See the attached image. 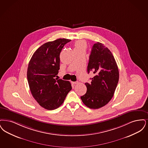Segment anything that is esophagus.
<instances>
[{"instance_id": "1", "label": "esophagus", "mask_w": 148, "mask_h": 148, "mask_svg": "<svg viewBox=\"0 0 148 148\" xmlns=\"http://www.w3.org/2000/svg\"><path fill=\"white\" fill-rule=\"evenodd\" d=\"M72 84H73V85H76V84H78V81H76V82H72Z\"/></svg>"}]
</instances>
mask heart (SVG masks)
Instances as JSON below:
<instances>
[{
  "label": "heart",
  "mask_w": 148,
  "mask_h": 148,
  "mask_svg": "<svg viewBox=\"0 0 148 148\" xmlns=\"http://www.w3.org/2000/svg\"><path fill=\"white\" fill-rule=\"evenodd\" d=\"M87 48V44L83 40H78L75 43L74 51H84Z\"/></svg>",
  "instance_id": "1"
}]
</instances>
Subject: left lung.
Listing matches in <instances>:
<instances>
[{
  "label": "left lung",
  "mask_w": 148,
  "mask_h": 148,
  "mask_svg": "<svg viewBox=\"0 0 148 148\" xmlns=\"http://www.w3.org/2000/svg\"><path fill=\"white\" fill-rule=\"evenodd\" d=\"M89 73L95 76L86 83L87 92L81 97L83 103L91 109H98L109 102L113 96L119 81V71L112 52L103 44L92 46L87 66Z\"/></svg>",
  "instance_id": "8db88e82"
}]
</instances>
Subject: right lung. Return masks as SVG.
Segmentation results:
<instances>
[{
	"label": "right lung",
	"mask_w": 148,
	"mask_h": 148,
	"mask_svg": "<svg viewBox=\"0 0 148 148\" xmlns=\"http://www.w3.org/2000/svg\"><path fill=\"white\" fill-rule=\"evenodd\" d=\"M70 41L58 39L45 43L29 61L27 71L29 88L33 97L45 109L58 108L72 89L69 81L55 78L60 70V52Z\"/></svg>",
	"instance_id": "1"
}]
</instances>
